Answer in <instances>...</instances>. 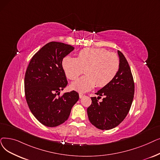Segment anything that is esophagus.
<instances>
[{"instance_id": "1", "label": "esophagus", "mask_w": 160, "mask_h": 160, "mask_svg": "<svg viewBox=\"0 0 160 160\" xmlns=\"http://www.w3.org/2000/svg\"><path fill=\"white\" fill-rule=\"evenodd\" d=\"M84 96H85V95L82 94V93H80V94H79V97H80V99H81V98H82V97H84Z\"/></svg>"}]
</instances>
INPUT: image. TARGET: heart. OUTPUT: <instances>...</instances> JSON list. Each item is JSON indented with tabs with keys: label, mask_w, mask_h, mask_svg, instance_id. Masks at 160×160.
<instances>
[{
	"label": "heart",
	"mask_w": 160,
	"mask_h": 160,
	"mask_svg": "<svg viewBox=\"0 0 160 160\" xmlns=\"http://www.w3.org/2000/svg\"><path fill=\"white\" fill-rule=\"evenodd\" d=\"M67 77L74 80L84 72L86 75L72 83V88L80 92L92 89L96 84L102 88L112 82L120 69V59L115 53L104 48H84L77 58L66 57L62 62Z\"/></svg>",
	"instance_id": "b5f03b06"
}]
</instances>
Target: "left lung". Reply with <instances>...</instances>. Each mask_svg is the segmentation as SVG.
I'll return each instance as SVG.
<instances>
[{"label": "left lung", "instance_id": "obj_1", "mask_svg": "<svg viewBox=\"0 0 160 160\" xmlns=\"http://www.w3.org/2000/svg\"><path fill=\"white\" fill-rule=\"evenodd\" d=\"M120 58V69L114 79L95 93L87 112L89 122L101 130L112 129L125 119L133 100L135 83L130 67L123 54L118 51ZM103 96V101L98 98Z\"/></svg>", "mask_w": 160, "mask_h": 160}]
</instances>
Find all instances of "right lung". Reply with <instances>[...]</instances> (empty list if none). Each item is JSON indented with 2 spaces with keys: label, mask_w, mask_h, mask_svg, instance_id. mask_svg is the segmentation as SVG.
<instances>
[{
  "label": "right lung",
  "mask_w": 160,
  "mask_h": 160,
  "mask_svg": "<svg viewBox=\"0 0 160 160\" xmlns=\"http://www.w3.org/2000/svg\"><path fill=\"white\" fill-rule=\"evenodd\" d=\"M74 49L69 44L50 42L33 55L25 72L27 105L34 116L47 127L64 123L79 99L74 90L59 96L68 84L62 61Z\"/></svg>",
  "instance_id": "obj_1"
}]
</instances>
